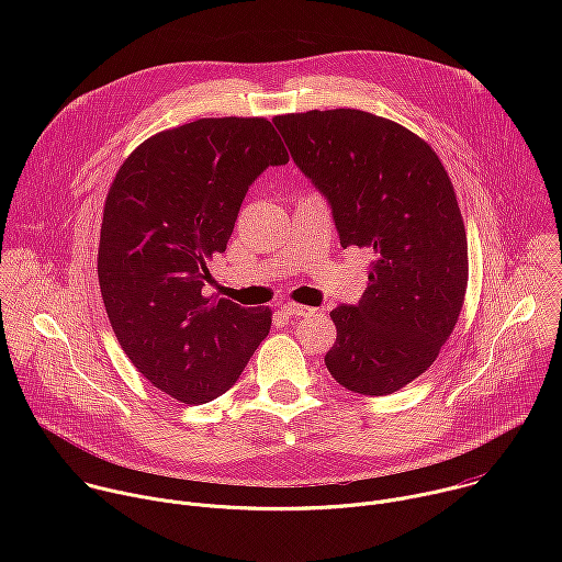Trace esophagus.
I'll return each instance as SVG.
<instances>
[{
    "instance_id": "esophagus-1",
    "label": "esophagus",
    "mask_w": 562,
    "mask_h": 562,
    "mask_svg": "<svg viewBox=\"0 0 562 562\" xmlns=\"http://www.w3.org/2000/svg\"><path fill=\"white\" fill-rule=\"evenodd\" d=\"M280 311H282L284 315H291V317H300V315H311V313H315V308L304 306V304H297V302H286V304L280 306Z\"/></svg>"
}]
</instances>
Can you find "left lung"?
I'll return each mask as SVG.
<instances>
[{
  "label": "left lung",
  "mask_w": 562,
  "mask_h": 562,
  "mask_svg": "<svg viewBox=\"0 0 562 562\" xmlns=\"http://www.w3.org/2000/svg\"><path fill=\"white\" fill-rule=\"evenodd\" d=\"M293 162L323 193L340 245L373 254L358 304L331 311L329 373L389 395L425 373L464 302L467 233L436 150L409 128L358 109L273 117Z\"/></svg>",
  "instance_id": "8db88e82"
}]
</instances>
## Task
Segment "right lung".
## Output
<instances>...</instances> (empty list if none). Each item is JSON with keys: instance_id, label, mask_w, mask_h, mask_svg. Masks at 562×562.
I'll return each mask as SVG.
<instances>
[{"instance_id": "right-lung-1", "label": "right lung", "mask_w": 562, "mask_h": 562, "mask_svg": "<svg viewBox=\"0 0 562 562\" xmlns=\"http://www.w3.org/2000/svg\"><path fill=\"white\" fill-rule=\"evenodd\" d=\"M289 153L265 117H202L144 139L104 204L98 278L128 360L159 391L204 405L269 336L271 308L204 295L239 206Z\"/></svg>"}]
</instances>
